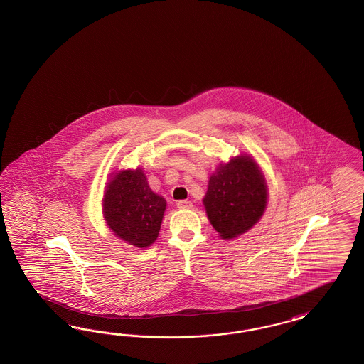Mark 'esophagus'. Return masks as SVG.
<instances>
[{
	"label": "esophagus",
	"mask_w": 364,
	"mask_h": 364,
	"mask_svg": "<svg viewBox=\"0 0 364 364\" xmlns=\"http://www.w3.org/2000/svg\"><path fill=\"white\" fill-rule=\"evenodd\" d=\"M177 208H180V210L192 208V203L188 201V200H180V201H177Z\"/></svg>",
	"instance_id": "34e87169"
}]
</instances>
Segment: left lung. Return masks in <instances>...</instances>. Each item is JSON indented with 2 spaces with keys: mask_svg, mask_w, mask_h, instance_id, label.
I'll return each instance as SVG.
<instances>
[{
  "mask_svg": "<svg viewBox=\"0 0 364 364\" xmlns=\"http://www.w3.org/2000/svg\"><path fill=\"white\" fill-rule=\"evenodd\" d=\"M268 189L257 163L240 154L210 175L203 204L212 227L223 239L251 230L264 213Z\"/></svg>",
  "mask_w": 364,
  "mask_h": 364,
  "instance_id": "obj_1",
  "label": "left lung"
}]
</instances>
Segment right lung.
I'll return each instance as SVG.
<instances>
[{
	"label": "right lung",
	"instance_id": "1",
	"mask_svg": "<svg viewBox=\"0 0 364 364\" xmlns=\"http://www.w3.org/2000/svg\"><path fill=\"white\" fill-rule=\"evenodd\" d=\"M166 207V198L149 188L140 168L114 173L102 198L108 227L137 248H146L157 239Z\"/></svg>",
	"mask_w": 364,
	"mask_h": 364
}]
</instances>
